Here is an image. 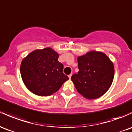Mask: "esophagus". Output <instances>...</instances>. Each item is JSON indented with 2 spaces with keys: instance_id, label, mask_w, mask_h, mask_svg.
Wrapping results in <instances>:
<instances>
[{
  "instance_id": "34e87169",
  "label": "esophagus",
  "mask_w": 132,
  "mask_h": 132,
  "mask_svg": "<svg viewBox=\"0 0 132 132\" xmlns=\"http://www.w3.org/2000/svg\"><path fill=\"white\" fill-rule=\"evenodd\" d=\"M71 76H72V75H71V74H70V75H69V76H68V77H69V79H71Z\"/></svg>"
}]
</instances>
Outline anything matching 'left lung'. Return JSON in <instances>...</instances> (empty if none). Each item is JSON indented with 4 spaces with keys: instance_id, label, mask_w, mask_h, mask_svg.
<instances>
[{
    "instance_id": "obj_1",
    "label": "left lung",
    "mask_w": 132,
    "mask_h": 132,
    "mask_svg": "<svg viewBox=\"0 0 132 132\" xmlns=\"http://www.w3.org/2000/svg\"><path fill=\"white\" fill-rule=\"evenodd\" d=\"M78 74L71 80L78 92L87 99H96L108 90L114 78L112 61L102 52H88L78 57Z\"/></svg>"
}]
</instances>
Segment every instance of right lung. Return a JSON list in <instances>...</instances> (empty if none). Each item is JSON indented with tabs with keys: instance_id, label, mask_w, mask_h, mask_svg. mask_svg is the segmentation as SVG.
Masks as SVG:
<instances>
[{
	"instance_id": "add662e5",
	"label": "right lung",
	"mask_w": 132,
	"mask_h": 132,
	"mask_svg": "<svg viewBox=\"0 0 132 132\" xmlns=\"http://www.w3.org/2000/svg\"><path fill=\"white\" fill-rule=\"evenodd\" d=\"M59 54L50 47L31 52L22 61L21 75L27 89L41 96L53 95L68 80L63 73Z\"/></svg>"
}]
</instances>
